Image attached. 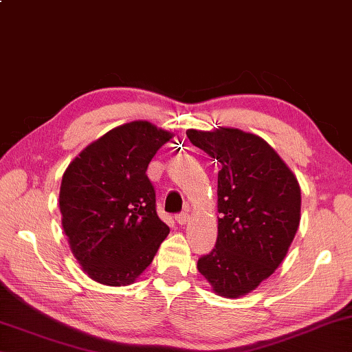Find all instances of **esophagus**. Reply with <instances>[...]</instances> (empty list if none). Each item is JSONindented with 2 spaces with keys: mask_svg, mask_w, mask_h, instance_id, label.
Here are the masks:
<instances>
[{
  "mask_svg": "<svg viewBox=\"0 0 352 352\" xmlns=\"http://www.w3.org/2000/svg\"><path fill=\"white\" fill-rule=\"evenodd\" d=\"M175 221L180 226H186L188 222H189V214L188 213H180L178 216H175Z\"/></svg>",
  "mask_w": 352,
  "mask_h": 352,
  "instance_id": "esophagus-1",
  "label": "esophagus"
}]
</instances>
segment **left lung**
<instances>
[{
    "label": "left lung",
    "mask_w": 352,
    "mask_h": 352,
    "mask_svg": "<svg viewBox=\"0 0 352 352\" xmlns=\"http://www.w3.org/2000/svg\"><path fill=\"white\" fill-rule=\"evenodd\" d=\"M194 146L217 160V239L197 270L211 289L236 299L282 263L300 221L296 175L263 138L232 126L186 130Z\"/></svg>",
    "instance_id": "1"
}]
</instances>
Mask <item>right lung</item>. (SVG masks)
<instances>
[{"instance_id":"obj_1","label":"right lung","mask_w":352,"mask_h":352,"mask_svg":"<svg viewBox=\"0 0 352 352\" xmlns=\"http://www.w3.org/2000/svg\"><path fill=\"white\" fill-rule=\"evenodd\" d=\"M172 136L152 122L133 120L104 133L67 166L60 221L72 254L92 280L131 285L169 235L146 170Z\"/></svg>"}]
</instances>
